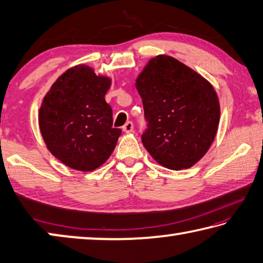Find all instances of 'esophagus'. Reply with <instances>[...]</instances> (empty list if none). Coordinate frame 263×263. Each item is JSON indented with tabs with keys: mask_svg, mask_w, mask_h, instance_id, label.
<instances>
[{
	"mask_svg": "<svg viewBox=\"0 0 263 263\" xmlns=\"http://www.w3.org/2000/svg\"><path fill=\"white\" fill-rule=\"evenodd\" d=\"M123 131L126 132V133L132 132L133 131V123L132 122H127L125 125L123 126Z\"/></svg>",
	"mask_w": 263,
	"mask_h": 263,
	"instance_id": "esophagus-1",
	"label": "esophagus"
}]
</instances>
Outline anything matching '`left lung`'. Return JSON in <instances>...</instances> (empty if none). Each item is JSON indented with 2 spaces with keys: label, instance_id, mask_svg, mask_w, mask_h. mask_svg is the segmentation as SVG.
Returning <instances> with one entry per match:
<instances>
[{
  "label": "left lung",
  "instance_id": "obj_1",
  "mask_svg": "<svg viewBox=\"0 0 263 263\" xmlns=\"http://www.w3.org/2000/svg\"><path fill=\"white\" fill-rule=\"evenodd\" d=\"M136 87L147 122L141 135L147 152L169 169L194 166L208 152L219 124V101L210 82L174 58L158 55Z\"/></svg>",
  "mask_w": 263,
  "mask_h": 263
}]
</instances>
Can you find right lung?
Segmentation results:
<instances>
[{"instance_id": "obj_1", "label": "right lung", "mask_w": 263, "mask_h": 263, "mask_svg": "<svg viewBox=\"0 0 263 263\" xmlns=\"http://www.w3.org/2000/svg\"><path fill=\"white\" fill-rule=\"evenodd\" d=\"M111 80L88 66H75L53 83L39 110L47 148L77 171L99 168L114 152L121 128L112 127V109L104 96Z\"/></svg>"}]
</instances>
